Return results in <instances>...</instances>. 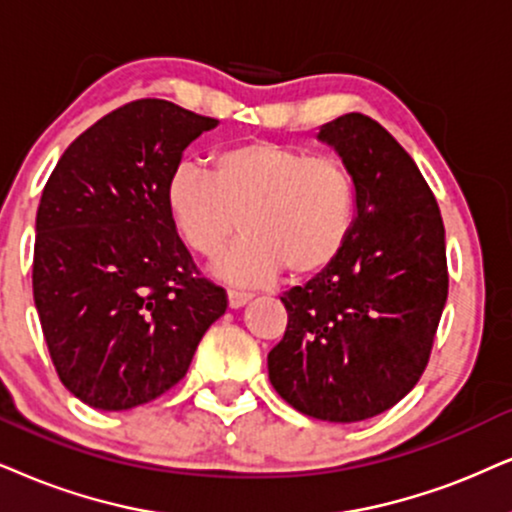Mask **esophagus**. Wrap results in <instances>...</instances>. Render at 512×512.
<instances>
[{
  "label": "esophagus",
  "instance_id": "34e87169",
  "mask_svg": "<svg viewBox=\"0 0 512 512\" xmlns=\"http://www.w3.org/2000/svg\"><path fill=\"white\" fill-rule=\"evenodd\" d=\"M226 297H229V307L231 309H241L252 300V295L245 293V290H229V295H226Z\"/></svg>",
  "mask_w": 512,
  "mask_h": 512
}]
</instances>
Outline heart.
I'll return each instance as SVG.
<instances>
[{"label": "heart", "mask_w": 512, "mask_h": 512, "mask_svg": "<svg viewBox=\"0 0 512 512\" xmlns=\"http://www.w3.org/2000/svg\"><path fill=\"white\" fill-rule=\"evenodd\" d=\"M172 222L198 255L238 241L215 271L255 286L281 274L312 278L345 252L357 219V186L347 165L276 141H245L212 155V172L181 163L167 181Z\"/></svg>", "instance_id": "heart-1"}]
</instances>
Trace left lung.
I'll use <instances>...</instances> for the list:
<instances>
[{"label": "left lung", "mask_w": 512, "mask_h": 512, "mask_svg": "<svg viewBox=\"0 0 512 512\" xmlns=\"http://www.w3.org/2000/svg\"><path fill=\"white\" fill-rule=\"evenodd\" d=\"M357 186V219L331 269L281 297L276 392L304 416L357 423L392 409L428 366L449 293L444 222L413 158L361 113L321 125Z\"/></svg>", "instance_id": "obj_1"}]
</instances>
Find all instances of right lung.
Instances as JSON below:
<instances>
[{
	"mask_svg": "<svg viewBox=\"0 0 512 512\" xmlns=\"http://www.w3.org/2000/svg\"><path fill=\"white\" fill-rule=\"evenodd\" d=\"M217 125L172 101H132L80 134L44 186L32 295L58 378L87 406L160 397L226 312L165 198L184 148Z\"/></svg>",
	"mask_w": 512,
	"mask_h": 512,
	"instance_id": "right-lung-1",
	"label": "right lung"
}]
</instances>
